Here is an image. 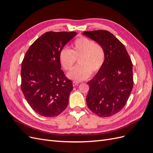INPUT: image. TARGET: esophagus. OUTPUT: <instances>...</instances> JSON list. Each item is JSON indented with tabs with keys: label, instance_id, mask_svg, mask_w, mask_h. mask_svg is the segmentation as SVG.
<instances>
[{
	"label": "esophagus",
	"instance_id": "1",
	"mask_svg": "<svg viewBox=\"0 0 153 153\" xmlns=\"http://www.w3.org/2000/svg\"><path fill=\"white\" fill-rule=\"evenodd\" d=\"M78 84H79V82H76V81L73 82V86H76V85H77Z\"/></svg>",
	"mask_w": 153,
	"mask_h": 153
}]
</instances>
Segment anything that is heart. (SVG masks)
I'll return each mask as SVG.
<instances>
[{
    "label": "heart",
    "instance_id": "1",
    "mask_svg": "<svg viewBox=\"0 0 153 153\" xmlns=\"http://www.w3.org/2000/svg\"><path fill=\"white\" fill-rule=\"evenodd\" d=\"M79 66L68 73V77L75 81H82L89 78L92 73L98 72L105 61V54L101 45L92 40L80 37L74 41L73 49L63 48L59 54V60L63 68L70 70L78 59Z\"/></svg>",
    "mask_w": 153,
    "mask_h": 153
}]
</instances>
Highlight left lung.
<instances>
[{"mask_svg": "<svg viewBox=\"0 0 153 153\" xmlns=\"http://www.w3.org/2000/svg\"><path fill=\"white\" fill-rule=\"evenodd\" d=\"M103 47L105 59L96 76L87 82L89 108L102 117L112 116L126 105L133 89V64L124 45L110 32L82 33Z\"/></svg>", "mask_w": 153, "mask_h": 153, "instance_id": "8db88e82", "label": "left lung"}]
</instances>
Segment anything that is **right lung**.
Masks as SVG:
<instances>
[{"instance_id":"add662e5","label":"right lung","mask_w":153,"mask_h":153,"mask_svg":"<svg viewBox=\"0 0 153 153\" xmlns=\"http://www.w3.org/2000/svg\"><path fill=\"white\" fill-rule=\"evenodd\" d=\"M75 32H48L27 50L22 63L21 89L27 101L41 116H57L67 107L73 82L61 69L59 54Z\"/></svg>"}]
</instances>
